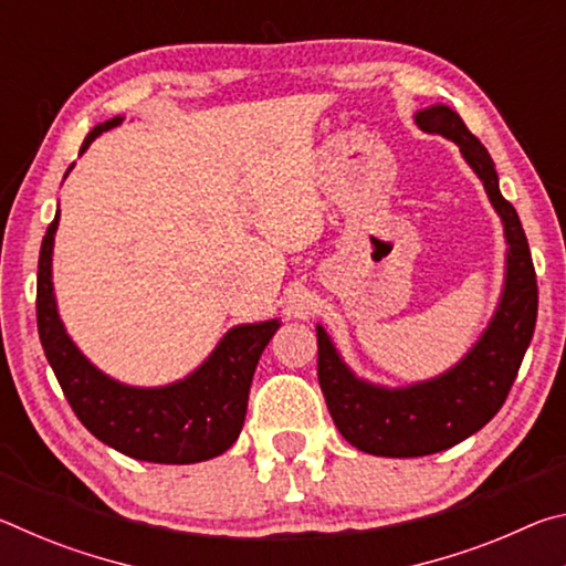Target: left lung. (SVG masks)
I'll list each match as a JSON object with an SVG mask.
<instances>
[{"mask_svg":"<svg viewBox=\"0 0 566 566\" xmlns=\"http://www.w3.org/2000/svg\"><path fill=\"white\" fill-rule=\"evenodd\" d=\"M415 119L421 132L452 139L467 165L484 181L504 224L506 276L490 327L467 357L442 377L411 387L387 389L357 379L339 359L327 332L317 327V377L334 424L352 447L377 457L444 452L479 432L510 395L532 342L539 306L530 244L520 214L502 197L490 151L444 104L417 112Z\"/></svg>","mask_w":566,"mask_h":566,"instance_id":"8db88e82","label":"left lung"}]
</instances>
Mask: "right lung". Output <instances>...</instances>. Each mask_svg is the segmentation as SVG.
<instances>
[{
    "mask_svg": "<svg viewBox=\"0 0 566 566\" xmlns=\"http://www.w3.org/2000/svg\"><path fill=\"white\" fill-rule=\"evenodd\" d=\"M122 117L97 124L84 139L87 151L102 132ZM72 169V167H70ZM60 212L46 227L36 270V329L66 401L99 442L132 459L155 464H195L219 457L242 432L247 399L262 352L280 319L239 324L229 329L209 359L187 379L167 387L139 389L109 379L84 359L66 337L52 290V249Z\"/></svg>",
    "mask_w": 566,
    "mask_h": 566,
    "instance_id": "1",
    "label": "right lung"
}]
</instances>
